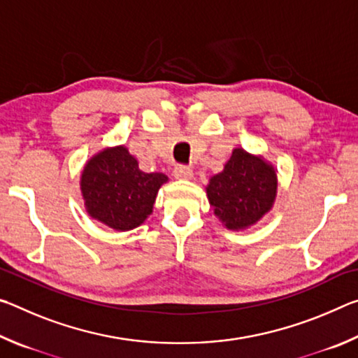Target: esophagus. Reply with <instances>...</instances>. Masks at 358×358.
I'll use <instances>...</instances> for the list:
<instances>
[{
	"label": "esophagus",
	"instance_id": "34e87169",
	"mask_svg": "<svg viewBox=\"0 0 358 358\" xmlns=\"http://www.w3.org/2000/svg\"><path fill=\"white\" fill-rule=\"evenodd\" d=\"M192 169L186 166H177L173 169V177L178 180H191L192 178Z\"/></svg>",
	"mask_w": 358,
	"mask_h": 358
}]
</instances>
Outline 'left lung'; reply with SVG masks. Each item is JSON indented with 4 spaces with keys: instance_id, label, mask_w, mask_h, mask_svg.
<instances>
[{
    "instance_id": "left-lung-1",
    "label": "left lung",
    "mask_w": 358,
    "mask_h": 358,
    "mask_svg": "<svg viewBox=\"0 0 358 358\" xmlns=\"http://www.w3.org/2000/svg\"><path fill=\"white\" fill-rule=\"evenodd\" d=\"M278 180L262 157L235 148L224 171L210 178L207 196L215 215L230 230L246 229L270 211Z\"/></svg>"
}]
</instances>
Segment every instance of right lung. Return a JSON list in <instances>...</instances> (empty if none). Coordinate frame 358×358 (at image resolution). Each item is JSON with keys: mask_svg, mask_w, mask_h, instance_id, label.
<instances>
[{"mask_svg": "<svg viewBox=\"0 0 358 358\" xmlns=\"http://www.w3.org/2000/svg\"><path fill=\"white\" fill-rule=\"evenodd\" d=\"M169 178L145 173L126 147L106 148L87 162L80 187L88 215L115 230L141 226L153 211L156 194Z\"/></svg>", "mask_w": 358, "mask_h": 358, "instance_id": "obj_1", "label": "right lung"}]
</instances>
